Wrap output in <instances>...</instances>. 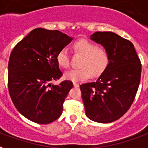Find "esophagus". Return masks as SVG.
Here are the masks:
<instances>
[{"label":"esophagus","mask_w":148,"mask_h":148,"mask_svg":"<svg viewBox=\"0 0 148 148\" xmlns=\"http://www.w3.org/2000/svg\"><path fill=\"white\" fill-rule=\"evenodd\" d=\"M73 86H74L75 87H78L79 84H77V83H73Z\"/></svg>","instance_id":"obj_1"}]
</instances>
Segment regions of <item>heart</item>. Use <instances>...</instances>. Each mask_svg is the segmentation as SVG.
I'll return each instance as SVG.
<instances>
[{
	"mask_svg": "<svg viewBox=\"0 0 148 148\" xmlns=\"http://www.w3.org/2000/svg\"><path fill=\"white\" fill-rule=\"evenodd\" d=\"M74 49L79 54L83 56L79 66L80 69L67 71L64 77L73 82L86 80L91 75L98 77L107 69L110 62V53L105 47L98 46L87 39H79L74 43ZM58 64L64 69H68L70 65V57L66 48L61 49L57 55Z\"/></svg>",
	"mask_w": 148,
	"mask_h": 148,
	"instance_id": "1",
	"label": "heart"
}]
</instances>
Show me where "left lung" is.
Masks as SVG:
<instances>
[{
    "instance_id": "1",
    "label": "left lung",
    "mask_w": 148,
    "mask_h": 148,
    "mask_svg": "<svg viewBox=\"0 0 148 148\" xmlns=\"http://www.w3.org/2000/svg\"><path fill=\"white\" fill-rule=\"evenodd\" d=\"M90 39L110 53L107 69L96 81L80 85L87 117L110 123L129 110L140 85L141 62L133 44L113 32L97 31Z\"/></svg>"
}]
</instances>
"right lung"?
I'll return each mask as SVG.
<instances>
[{"mask_svg": "<svg viewBox=\"0 0 148 148\" xmlns=\"http://www.w3.org/2000/svg\"><path fill=\"white\" fill-rule=\"evenodd\" d=\"M73 38L59 31L36 28L16 44L8 61V87L20 114L38 124L59 118L73 82H50L63 74L57 61L58 52Z\"/></svg>", "mask_w": 148, "mask_h": 148, "instance_id": "obj_1", "label": "right lung"}]
</instances>
